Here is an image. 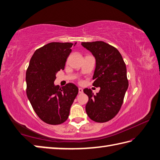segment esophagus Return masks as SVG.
I'll list each match as a JSON object with an SVG mask.
<instances>
[{"instance_id":"esophagus-1","label":"esophagus","mask_w":160,"mask_h":160,"mask_svg":"<svg viewBox=\"0 0 160 160\" xmlns=\"http://www.w3.org/2000/svg\"><path fill=\"white\" fill-rule=\"evenodd\" d=\"M78 92H79V93H83V89L82 88H79L78 89Z\"/></svg>"}]
</instances>
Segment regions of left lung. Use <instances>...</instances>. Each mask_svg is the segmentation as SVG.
Masks as SVG:
<instances>
[{
  "label": "left lung",
  "mask_w": 160,
  "mask_h": 160,
  "mask_svg": "<svg viewBox=\"0 0 160 160\" xmlns=\"http://www.w3.org/2000/svg\"><path fill=\"white\" fill-rule=\"evenodd\" d=\"M82 46L96 58L93 86L101 87L96 95L90 89L83 92L88 96L86 112L92 121L105 123L118 114L128 87L126 66L121 53L104 42H82Z\"/></svg>",
  "instance_id": "1"
}]
</instances>
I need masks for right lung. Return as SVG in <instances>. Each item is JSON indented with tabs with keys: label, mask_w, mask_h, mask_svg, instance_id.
<instances>
[{
	"label": "right lung",
	"mask_w": 160,
	"mask_h": 160,
	"mask_svg": "<svg viewBox=\"0 0 160 160\" xmlns=\"http://www.w3.org/2000/svg\"><path fill=\"white\" fill-rule=\"evenodd\" d=\"M73 45L51 42L41 47L34 52L27 68V96L37 115L48 124L59 125L67 121L78 95V88L73 83L62 87L54 84L56 73L64 69Z\"/></svg>",
	"instance_id": "obj_1"
}]
</instances>
